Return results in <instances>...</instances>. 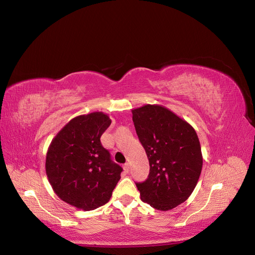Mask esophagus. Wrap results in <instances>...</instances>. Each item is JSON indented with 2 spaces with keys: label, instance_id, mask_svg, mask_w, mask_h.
<instances>
[{
  "label": "esophagus",
  "instance_id": "34e87169",
  "mask_svg": "<svg viewBox=\"0 0 255 255\" xmlns=\"http://www.w3.org/2000/svg\"><path fill=\"white\" fill-rule=\"evenodd\" d=\"M124 170H125L126 173H128V171H129V163H128V162H126V163H125Z\"/></svg>",
  "mask_w": 255,
  "mask_h": 255
}]
</instances>
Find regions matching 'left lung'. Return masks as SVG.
Returning a JSON list of instances; mask_svg holds the SVG:
<instances>
[{
    "label": "left lung",
    "instance_id": "1",
    "mask_svg": "<svg viewBox=\"0 0 255 255\" xmlns=\"http://www.w3.org/2000/svg\"><path fill=\"white\" fill-rule=\"evenodd\" d=\"M131 113L150 163L146 180L136 182L140 198L168 211L186 201L196 187L203 168L199 139L187 121L161 105L146 104Z\"/></svg>",
    "mask_w": 255,
    "mask_h": 255
}]
</instances>
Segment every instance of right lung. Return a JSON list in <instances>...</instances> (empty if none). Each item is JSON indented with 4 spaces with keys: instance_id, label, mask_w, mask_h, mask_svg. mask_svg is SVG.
<instances>
[{
    "instance_id": "1",
    "label": "right lung",
    "mask_w": 255,
    "mask_h": 255,
    "mask_svg": "<svg viewBox=\"0 0 255 255\" xmlns=\"http://www.w3.org/2000/svg\"><path fill=\"white\" fill-rule=\"evenodd\" d=\"M111 122L101 112L78 116L52 139L46 154V175L55 193L84 211L107 204L120 179L122 168L100 141Z\"/></svg>"
}]
</instances>
